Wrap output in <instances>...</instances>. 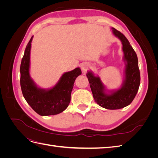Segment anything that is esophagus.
Listing matches in <instances>:
<instances>
[{
	"label": "esophagus",
	"mask_w": 158,
	"mask_h": 158,
	"mask_svg": "<svg viewBox=\"0 0 158 158\" xmlns=\"http://www.w3.org/2000/svg\"><path fill=\"white\" fill-rule=\"evenodd\" d=\"M89 67V64L87 63H82V65H81V69H82V71L83 73H85L87 72V70H88Z\"/></svg>",
	"instance_id": "34e87169"
}]
</instances>
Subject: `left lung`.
I'll return each instance as SVG.
<instances>
[{"label": "left lung", "instance_id": "1", "mask_svg": "<svg viewBox=\"0 0 158 158\" xmlns=\"http://www.w3.org/2000/svg\"><path fill=\"white\" fill-rule=\"evenodd\" d=\"M113 35L121 41L125 71L123 83L116 89H108L99 76L92 70L86 74L93 97L99 106L107 109H118L130 105L135 98L140 84V74L136 53L126 37L114 27Z\"/></svg>", "mask_w": 158, "mask_h": 158}]
</instances>
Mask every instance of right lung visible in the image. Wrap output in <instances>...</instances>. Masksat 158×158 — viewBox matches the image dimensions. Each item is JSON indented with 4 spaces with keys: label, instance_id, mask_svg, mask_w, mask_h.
Returning a JSON list of instances; mask_svg holds the SVG:
<instances>
[{
    "label": "right lung",
    "instance_id": "add662e5",
    "mask_svg": "<svg viewBox=\"0 0 158 158\" xmlns=\"http://www.w3.org/2000/svg\"><path fill=\"white\" fill-rule=\"evenodd\" d=\"M33 36L24 51L20 65V85L23 98L34 111L41 116L57 114L64 111L70 102V95L76 78L82 74L79 67L66 72L50 88H41L31 78L30 51Z\"/></svg>",
    "mask_w": 158,
    "mask_h": 158
}]
</instances>
